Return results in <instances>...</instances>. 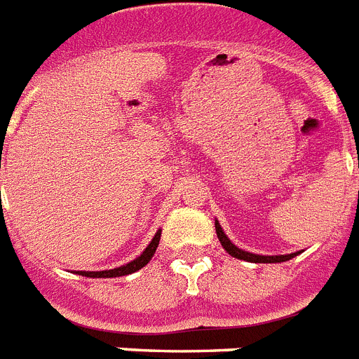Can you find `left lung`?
Segmentation results:
<instances>
[{"label": "left lung", "instance_id": "left-lung-1", "mask_svg": "<svg viewBox=\"0 0 359 359\" xmlns=\"http://www.w3.org/2000/svg\"><path fill=\"white\" fill-rule=\"evenodd\" d=\"M214 225H216L217 240H219V243H222L223 249L231 254L232 258L243 259V262H250V263H281V262H289V259H292L294 256L302 254V252H292V254H280V256H263V254L249 252V250H243V249H240V247H236V245L229 240V236L223 232L222 225H219V222H217V219L214 222Z\"/></svg>", "mask_w": 359, "mask_h": 359}]
</instances>
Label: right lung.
Listing matches in <instances>:
<instances>
[{
  "instance_id": "add662e5",
  "label": "right lung",
  "mask_w": 359,
  "mask_h": 359,
  "mask_svg": "<svg viewBox=\"0 0 359 359\" xmlns=\"http://www.w3.org/2000/svg\"><path fill=\"white\" fill-rule=\"evenodd\" d=\"M159 238H161V231H158L152 238L149 245H147V249L143 250L136 259L133 262L125 263L121 267H116V269H110V271H97V272H90V271H78V274L81 276H87V278H119V276H127V274H133V272L140 271L142 267H145L147 263L152 259L154 256L156 249H158L159 245Z\"/></svg>"
}]
</instances>
